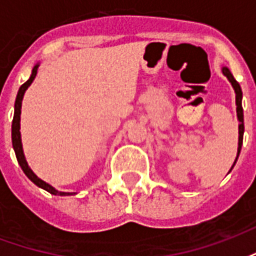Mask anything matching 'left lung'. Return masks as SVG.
I'll return each instance as SVG.
<instances>
[{
    "label": "left lung",
    "mask_w": 256,
    "mask_h": 256,
    "mask_svg": "<svg viewBox=\"0 0 256 256\" xmlns=\"http://www.w3.org/2000/svg\"><path fill=\"white\" fill-rule=\"evenodd\" d=\"M222 74L225 75L228 80L230 82L232 86H233V89H234V93H236V112H237V119H238V146H237V156H236V160L233 163V166L232 168L234 167L236 164L237 159H238V155H240V150H242V134H244V114H242V88H240V84L237 82L236 79L233 78V75L229 71V68L228 67H222ZM232 168L229 170V172H232Z\"/></svg>",
    "instance_id": "obj_1"
}]
</instances>
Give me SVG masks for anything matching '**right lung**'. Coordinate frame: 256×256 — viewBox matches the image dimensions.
I'll return each instance as SVG.
<instances>
[{"label":"right lung","instance_id":"1","mask_svg":"<svg viewBox=\"0 0 256 256\" xmlns=\"http://www.w3.org/2000/svg\"><path fill=\"white\" fill-rule=\"evenodd\" d=\"M38 67H40V63H36L32 68V72H31L30 78L27 82L20 86L19 92H18V96H16V101H14V120H12V145H14V154H16V159L19 162L22 170L24 172V174L27 177L30 178L32 182L36 184V186L45 189L46 192L52 193V194H58V196H70V194H75V193L70 192H60L58 189H54L52 185H49L45 181H42L41 178H38L32 172V170L28 166V163L26 160L24 152H23V145H22V136H20V114H22V101H23V97H24L26 90L28 89V86L32 84V80L36 79V71H38Z\"/></svg>","mask_w":256,"mask_h":256}]
</instances>
